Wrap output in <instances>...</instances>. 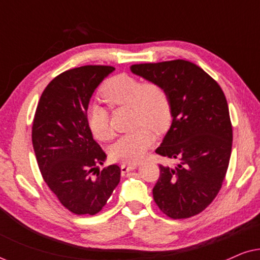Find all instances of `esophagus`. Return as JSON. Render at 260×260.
<instances>
[{"mask_svg":"<svg viewBox=\"0 0 260 260\" xmlns=\"http://www.w3.org/2000/svg\"><path fill=\"white\" fill-rule=\"evenodd\" d=\"M136 165H125V163H123V165H120V172L124 175V174L130 172V170H134L136 169Z\"/></svg>","mask_w":260,"mask_h":260,"instance_id":"34e87169","label":"esophagus"}]
</instances>
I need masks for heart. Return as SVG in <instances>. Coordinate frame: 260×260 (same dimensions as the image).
<instances>
[{
  "label": "heart",
  "mask_w": 260,
  "mask_h": 260,
  "mask_svg": "<svg viewBox=\"0 0 260 260\" xmlns=\"http://www.w3.org/2000/svg\"><path fill=\"white\" fill-rule=\"evenodd\" d=\"M101 97L111 108H130L134 125L141 126L134 133L124 135L112 145L110 149L111 158L129 165L140 162L154 143V135L147 127L162 133L168 129L172 120V102L167 88L158 81L142 83L137 77L120 73L105 81ZM86 120L97 140L106 142L113 137L108 109L90 105Z\"/></svg>",
  "instance_id": "obj_1"
}]
</instances>
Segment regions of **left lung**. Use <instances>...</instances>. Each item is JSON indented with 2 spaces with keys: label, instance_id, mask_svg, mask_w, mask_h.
Wrapping results in <instances>:
<instances>
[{
  "label": "left lung",
  "instance_id": "1",
  "mask_svg": "<svg viewBox=\"0 0 260 260\" xmlns=\"http://www.w3.org/2000/svg\"><path fill=\"white\" fill-rule=\"evenodd\" d=\"M131 72L161 83L172 102L173 123L156 154L176 159L159 165L152 197L163 214L187 219L218 195L232 151V123L219 84L187 60L136 63Z\"/></svg>",
  "mask_w": 260,
  "mask_h": 260
}]
</instances>
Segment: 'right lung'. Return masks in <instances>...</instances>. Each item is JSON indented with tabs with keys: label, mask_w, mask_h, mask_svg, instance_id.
Returning <instances> with one entry per match:
<instances>
[{
	"label": "right lung",
	"mask_w": 260,
	"mask_h": 260,
	"mask_svg": "<svg viewBox=\"0 0 260 260\" xmlns=\"http://www.w3.org/2000/svg\"><path fill=\"white\" fill-rule=\"evenodd\" d=\"M113 70L86 65L60 73L42 92L34 115L31 142L41 175L60 204L77 215L101 212L119 183L118 166L97 170L106 155L86 120L92 93Z\"/></svg>",
	"instance_id": "1"
}]
</instances>
